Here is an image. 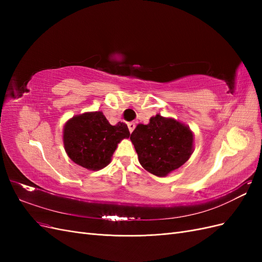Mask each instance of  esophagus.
I'll return each instance as SVG.
<instances>
[{"instance_id":"esophagus-1","label":"esophagus","mask_w":262,"mask_h":262,"mask_svg":"<svg viewBox=\"0 0 262 262\" xmlns=\"http://www.w3.org/2000/svg\"><path fill=\"white\" fill-rule=\"evenodd\" d=\"M128 128H129V131H130V132H132V131L134 130V128H136V123H134V122H130V123H128Z\"/></svg>"}]
</instances>
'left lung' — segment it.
<instances>
[{"mask_svg": "<svg viewBox=\"0 0 262 262\" xmlns=\"http://www.w3.org/2000/svg\"><path fill=\"white\" fill-rule=\"evenodd\" d=\"M130 140L145 170L165 177L184 165L193 152V133L172 118L156 115L147 124H138Z\"/></svg>", "mask_w": 262, "mask_h": 262, "instance_id": "1", "label": "left lung"}]
</instances>
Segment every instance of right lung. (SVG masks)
Instances as JSON below:
<instances>
[{"label":"right lung","mask_w":262,"mask_h":262,"mask_svg":"<svg viewBox=\"0 0 262 262\" xmlns=\"http://www.w3.org/2000/svg\"><path fill=\"white\" fill-rule=\"evenodd\" d=\"M128 125H112L101 112L74 116L63 128V143L69 157L90 170H99L112 161L118 143L128 139Z\"/></svg>","instance_id":"obj_1"}]
</instances>
